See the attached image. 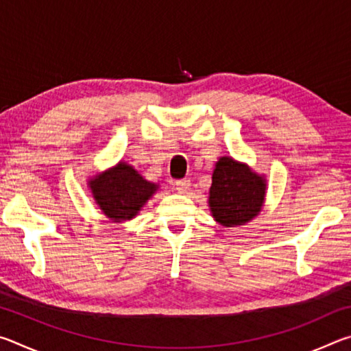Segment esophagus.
<instances>
[{
  "instance_id": "obj_1",
  "label": "esophagus",
  "mask_w": 351,
  "mask_h": 351,
  "mask_svg": "<svg viewBox=\"0 0 351 351\" xmlns=\"http://www.w3.org/2000/svg\"><path fill=\"white\" fill-rule=\"evenodd\" d=\"M190 189V180H180V181H176V190L180 193H187V190Z\"/></svg>"
}]
</instances>
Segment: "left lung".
I'll return each instance as SVG.
<instances>
[{"instance_id":"obj_1","label":"left lung","mask_w":351,"mask_h":351,"mask_svg":"<svg viewBox=\"0 0 351 351\" xmlns=\"http://www.w3.org/2000/svg\"><path fill=\"white\" fill-rule=\"evenodd\" d=\"M266 180L230 156L218 159L212 175L209 207L215 221L226 228L243 226L260 213Z\"/></svg>"}]
</instances>
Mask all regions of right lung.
I'll return each instance as SVG.
<instances>
[{
	"instance_id": "right-lung-1",
	"label": "right lung",
	"mask_w": 351,
	"mask_h": 351,
	"mask_svg": "<svg viewBox=\"0 0 351 351\" xmlns=\"http://www.w3.org/2000/svg\"><path fill=\"white\" fill-rule=\"evenodd\" d=\"M88 186L99 209L112 223L134 218L159 187L122 161L91 178Z\"/></svg>"
}]
</instances>
